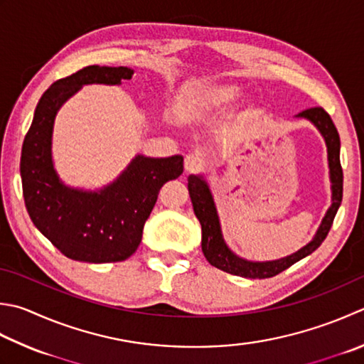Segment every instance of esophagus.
<instances>
[{
	"label": "esophagus",
	"instance_id": "obj_1",
	"mask_svg": "<svg viewBox=\"0 0 364 364\" xmlns=\"http://www.w3.org/2000/svg\"><path fill=\"white\" fill-rule=\"evenodd\" d=\"M200 167H202V162L197 158V156L188 154L186 158H184V170H186L188 173L196 172V170H198Z\"/></svg>",
	"mask_w": 364,
	"mask_h": 364
}]
</instances>
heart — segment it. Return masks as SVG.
<instances>
[{"label":"heart","instance_id":"heart-1","mask_svg":"<svg viewBox=\"0 0 364 364\" xmlns=\"http://www.w3.org/2000/svg\"><path fill=\"white\" fill-rule=\"evenodd\" d=\"M240 88L219 80H197L184 85L173 97V109L184 121L215 117L240 97Z\"/></svg>","mask_w":364,"mask_h":364}]
</instances>
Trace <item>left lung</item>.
Listing matches in <instances>:
<instances>
[{
    "mask_svg": "<svg viewBox=\"0 0 364 364\" xmlns=\"http://www.w3.org/2000/svg\"><path fill=\"white\" fill-rule=\"evenodd\" d=\"M295 118H304L316 126V129L322 135L326 145V154H328V168H330V183H331V205L326 210L325 216L320 223L318 229L308 245L298 249L296 252L287 255V257L267 262H254L240 257L232 249L227 246L220 230V220L218 208L213 198L208 181L202 173L189 175L188 189L192 202V208L197 219L202 225V251L213 267L223 269L225 273L235 276L249 277V279H265L279 274L284 269L294 265L298 260L308 257L316 249L322 245V241L328 235L333 219L343 202V168H341V140L336 126L333 124L328 113L322 107H314L295 115Z\"/></svg>",
    "mask_w": 364,
    "mask_h": 364,
    "instance_id": "8db88e82",
    "label": "left lung"
}]
</instances>
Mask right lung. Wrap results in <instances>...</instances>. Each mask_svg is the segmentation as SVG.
I'll use <instances>...</instances> for the list:
<instances>
[{
  "mask_svg": "<svg viewBox=\"0 0 364 364\" xmlns=\"http://www.w3.org/2000/svg\"><path fill=\"white\" fill-rule=\"evenodd\" d=\"M134 69L88 66L50 85L36 105L20 158L25 205L33 224L66 257L121 262L137 251L161 188L183 173V156L137 154L117 180L101 189L73 188L56 172L52 156L55 118L85 85H121Z\"/></svg>",
  "mask_w": 364,
  "mask_h": 364,
  "instance_id": "add662e5",
  "label": "right lung"
}]
</instances>
